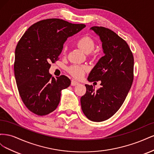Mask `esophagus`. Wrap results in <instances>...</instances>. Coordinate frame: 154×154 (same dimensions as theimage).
<instances>
[{
	"label": "esophagus",
	"instance_id": "esophagus-1",
	"mask_svg": "<svg viewBox=\"0 0 154 154\" xmlns=\"http://www.w3.org/2000/svg\"><path fill=\"white\" fill-rule=\"evenodd\" d=\"M79 84H80V83L78 82H76V81H74V80H72L71 81V85L72 86H76V85H78Z\"/></svg>",
	"mask_w": 154,
	"mask_h": 154
}]
</instances>
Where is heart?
Returning <instances> with one entry per match:
<instances>
[{
    "instance_id": "obj_1",
    "label": "heart",
    "mask_w": 154,
    "mask_h": 154,
    "mask_svg": "<svg viewBox=\"0 0 154 154\" xmlns=\"http://www.w3.org/2000/svg\"><path fill=\"white\" fill-rule=\"evenodd\" d=\"M77 45L78 48L82 49L83 52L88 54L91 53L94 50L95 48V42L91 38L88 36H83L77 41ZM66 50V47L64 46L63 52ZM87 70L86 66H78V65H74L69 68V72L72 75L77 79L82 78L85 71Z\"/></svg>"
}]
</instances>
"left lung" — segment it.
Instances as JSON below:
<instances>
[{
	"instance_id": "1",
	"label": "left lung",
	"mask_w": 154,
	"mask_h": 154,
	"mask_svg": "<svg viewBox=\"0 0 154 154\" xmlns=\"http://www.w3.org/2000/svg\"><path fill=\"white\" fill-rule=\"evenodd\" d=\"M90 29L100 37L104 56L91 70L87 80L101 81V87L96 91L86 84L80 102L88 119L101 122L111 118L123 103L133 82L134 57L127 42L114 31L97 26Z\"/></svg>"
}]
</instances>
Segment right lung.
<instances>
[{
	"label": "right lung",
	"instance_id": "right-lung-1",
	"mask_svg": "<svg viewBox=\"0 0 154 154\" xmlns=\"http://www.w3.org/2000/svg\"><path fill=\"white\" fill-rule=\"evenodd\" d=\"M85 26L50 18L32 25L18 42L14 72L21 99L32 112L45 116L57 108L61 92L71 80L64 75L51 77L50 63L58 60L69 37Z\"/></svg>",
	"mask_w": 154,
	"mask_h": 154
}]
</instances>
